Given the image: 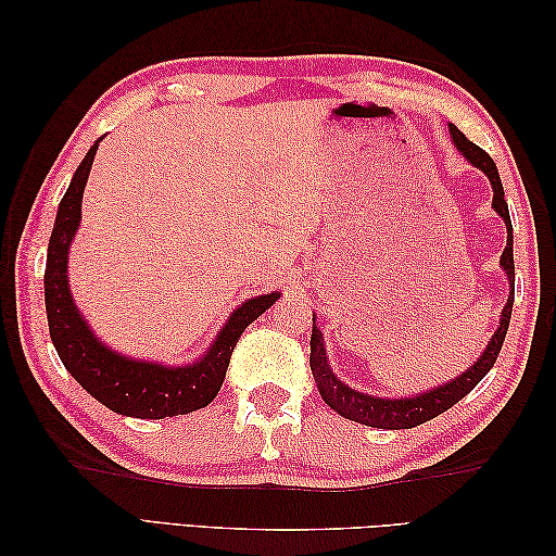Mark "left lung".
Here are the masks:
<instances>
[{
	"mask_svg": "<svg viewBox=\"0 0 556 556\" xmlns=\"http://www.w3.org/2000/svg\"><path fill=\"white\" fill-rule=\"evenodd\" d=\"M448 131H452L454 146L460 150L473 167L482 169L488 174V179L492 184V207L500 212V217L506 224V248L500 257V263L509 277L511 293L509 301H506L504 311H502V320L497 332H494L492 341L488 344L485 353L478 358V363L470 365V368L458 375L456 380L446 382L437 389H430V392H422L418 396H408V399H382V396H370L356 392V389L346 387L341 380H337L332 368L327 363V351L323 344V332L315 327V317H313V334H311V370L315 377V384L320 389V394L325 399V404L329 408H334L339 416H344L349 420H356L368 425V428H382V430H408L416 428V425L428 422L432 418L440 416V413L448 410L454 404H458L470 389H473L482 377H485L492 365L497 363V356L502 351V344L506 339V332H509V320H511V308H514V281H516V271H514V229H511V217H509V205L504 200V188L502 179L497 172V164L492 162L485 150L478 148L476 143L458 131L454 124H448Z\"/></svg>",
	"mask_w": 556,
	"mask_h": 556,
	"instance_id": "obj_1",
	"label": "left lung"
}]
</instances>
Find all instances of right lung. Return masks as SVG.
I'll return each mask as SVG.
<instances>
[{
    "label": "right lung",
    "mask_w": 556,
    "mask_h": 556,
    "mask_svg": "<svg viewBox=\"0 0 556 556\" xmlns=\"http://www.w3.org/2000/svg\"><path fill=\"white\" fill-rule=\"evenodd\" d=\"M98 146L100 140L78 164L68 191L59 203L50 245H47L45 308L52 344L74 380L102 406L122 413V416L160 420L205 408L219 392L231 351L243 329L257 320L279 299V293L275 291L248 299L241 308L231 313L205 356L193 365H184V368L134 361L100 344V339L90 332V327L76 311L66 275L71 239L80 222L83 188H86Z\"/></svg>",
    "instance_id": "add662e5"
}]
</instances>
